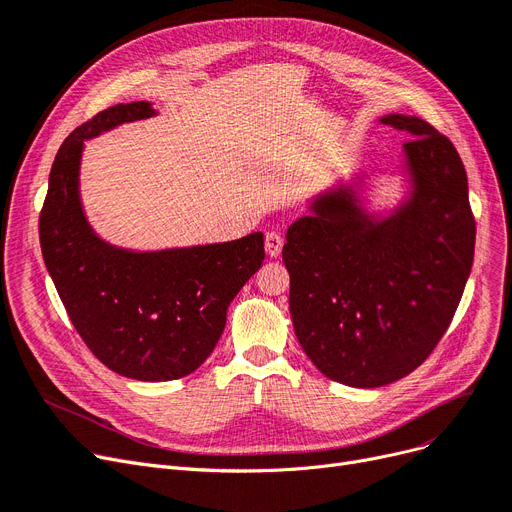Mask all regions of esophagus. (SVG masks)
<instances>
[{
    "label": "esophagus",
    "instance_id": "esophagus-1",
    "mask_svg": "<svg viewBox=\"0 0 512 512\" xmlns=\"http://www.w3.org/2000/svg\"><path fill=\"white\" fill-rule=\"evenodd\" d=\"M282 244H285V238H282L280 232H268L266 234V253L270 257H278L280 255Z\"/></svg>",
    "mask_w": 512,
    "mask_h": 512
}]
</instances>
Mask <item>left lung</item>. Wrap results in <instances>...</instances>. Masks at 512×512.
<instances>
[{"label": "left lung", "mask_w": 512, "mask_h": 512, "mask_svg": "<svg viewBox=\"0 0 512 512\" xmlns=\"http://www.w3.org/2000/svg\"><path fill=\"white\" fill-rule=\"evenodd\" d=\"M405 141L409 196L369 215L350 185L312 200L287 230L295 335L314 367L354 388L418 369L458 310L475 257L468 179L453 143L415 116L380 120Z\"/></svg>", "instance_id": "left-lung-1"}]
</instances>
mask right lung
Returning a JSON list of instances; mask_svg holds the SVG:
<instances>
[{"mask_svg":"<svg viewBox=\"0 0 512 512\" xmlns=\"http://www.w3.org/2000/svg\"><path fill=\"white\" fill-rule=\"evenodd\" d=\"M156 116L120 103L75 128L54 158L40 213L46 268L75 331L99 361L130 380L168 382L196 371L219 342L227 308L263 263V234L135 253L101 240L80 200L84 141Z\"/></svg>","mask_w":512,"mask_h":512,"instance_id":"add662e5","label":"right lung"}]
</instances>
